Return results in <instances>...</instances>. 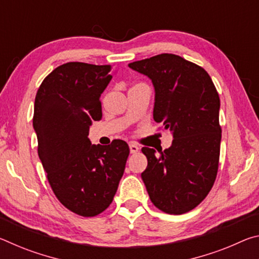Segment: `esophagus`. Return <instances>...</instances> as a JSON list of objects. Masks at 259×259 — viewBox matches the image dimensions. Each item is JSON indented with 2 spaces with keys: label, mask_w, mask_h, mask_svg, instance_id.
Here are the masks:
<instances>
[{
  "label": "esophagus",
  "mask_w": 259,
  "mask_h": 259,
  "mask_svg": "<svg viewBox=\"0 0 259 259\" xmlns=\"http://www.w3.org/2000/svg\"><path fill=\"white\" fill-rule=\"evenodd\" d=\"M129 148H130V153H133V154H135V153H137L139 151V147L134 143L129 144Z\"/></svg>",
  "instance_id": "obj_1"
}]
</instances>
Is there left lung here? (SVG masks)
Wrapping results in <instances>:
<instances>
[{
    "mask_svg": "<svg viewBox=\"0 0 259 259\" xmlns=\"http://www.w3.org/2000/svg\"><path fill=\"white\" fill-rule=\"evenodd\" d=\"M129 67L152 80L153 117L174 136L171 146L160 154L142 148L147 157L143 182L161 211L185 213L202 202L216 181L222 139L216 87L202 67L172 54L134 61Z\"/></svg>",
    "mask_w": 259,
    "mask_h": 259,
    "instance_id": "obj_1",
    "label": "left lung"
}]
</instances>
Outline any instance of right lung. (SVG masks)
Segmentation results:
<instances>
[{"mask_svg": "<svg viewBox=\"0 0 259 259\" xmlns=\"http://www.w3.org/2000/svg\"><path fill=\"white\" fill-rule=\"evenodd\" d=\"M111 65L78 61L55 68L38 88L33 126L37 152L57 199L83 217L112 203L123 176L128 144L91 145L89 126L102 120L100 95L112 78Z\"/></svg>", "mask_w": 259, "mask_h": 259, "instance_id": "obj_1", "label": "right lung"}]
</instances>
